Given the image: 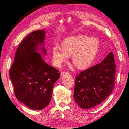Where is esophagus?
I'll use <instances>...</instances> for the list:
<instances>
[{
	"label": "esophagus",
	"instance_id": "obj_1",
	"mask_svg": "<svg viewBox=\"0 0 129 129\" xmlns=\"http://www.w3.org/2000/svg\"><path fill=\"white\" fill-rule=\"evenodd\" d=\"M67 74H69V72H67V71H62V72H61V76H64V75H66Z\"/></svg>",
	"mask_w": 129,
	"mask_h": 129
}]
</instances>
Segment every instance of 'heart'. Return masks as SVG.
<instances>
[{
	"label": "heart",
	"mask_w": 129,
	"mask_h": 129,
	"mask_svg": "<svg viewBox=\"0 0 129 129\" xmlns=\"http://www.w3.org/2000/svg\"><path fill=\"white\" fill-rule=\"evenodd\" d=\"M99 48V42L96 38L81 35L65 39L60 45L52 48L53 60L57 66L72 55V61L77 67H87L92 62Z\"/></svg>",
	"instance_id": "1"
}]
</instances>
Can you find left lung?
I'll return each instance as SVG.
<instances>
[{
	"instance_id": "left-lung-1",
	"label": "left lung",
	"mask_w": 129,
	"mask_h": 129,
	"mask_svg": "<svg viewBox=\"0 0 129 129\" xmlns=\"http://www.w3.org/2000/svg\"><path fill=\"white\" fill-rule=\"evenodd\" d=\"M115 70L114 56L110 52L101 63L77 74L73 94L76 103L87 109L104 102L114 87Z\"/></svg>"
}]
</instances>
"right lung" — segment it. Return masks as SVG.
Returning <instances> with one entry per match:
<instances>
[{
    "instance_id": "right-lung-1",
    "label": "right lung",
    "mask_w": 129,
    "mask_h": 129,
    "mask_svg": "<svg viewBox=\"0 0 129 129\" xmlns=\"http://www.w3.org/2000/svg\"><path fill=\"white\" fill-rule=\"evenodd\" d=\"M45 32L34 31L18 47L9 70L10 79L17 98L32 110L45 108L51 101L53 86L60 77L59 71L46 63L37 52L46 53L43 43Z\"/></svg>"
}]
</instances>
